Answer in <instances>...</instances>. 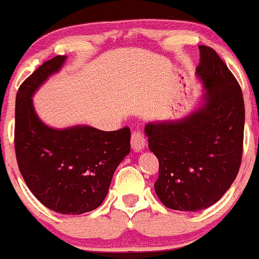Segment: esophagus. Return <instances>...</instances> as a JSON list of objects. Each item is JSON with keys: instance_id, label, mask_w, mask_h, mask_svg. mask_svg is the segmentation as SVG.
<instances>
[{"instance_id": "34e87169", "label": "esophagus", "mask_w": 259, "mask_h": 259, "mask_svg": "<svg viewBox=\"0 0 259 259\" xmlns=\"http://www.w3.org/2000/svg\"><path fill=\"white\" fill-rule=\"evenodd\" d=\"M131 145H132V148L135 151H140L145 147L146 145V137L145 133L140 130H135L132 132V136H131Z\"/></svg>"}]
</instances>
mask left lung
Here are the masks:
<instances>
[{"instance_id":"obj_1","label":"left lung","mask_w":259,"mask_h":259,"mask_svg":"<svg viewBox=\"0 0 259 259\" xmlns=\"http://www.w3.org/2000/svg\"><path fill=\"white\" fill-rule=\"evenodd\" d=\"M197 74L204 105L178 122L148 123V147L159 162L154 189L170 209L201 210L222 198L238 175L243 153L241 86L214 50L199 46Z\"/></svg>"}]
</instances>
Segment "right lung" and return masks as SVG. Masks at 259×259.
I'll return each instance as SVG.
<instances>
[{
	"label": "right lung",
	"mask_w": 259,
	"mask_h": 259,
	"mask_svg": "<svg viewBox=\"0 0 259 259\" xmlns=\"http://www.w3.org/2000/svg\"><path fill=\"white\" fill-rule=\"evenodd\" d=\"M56 56L22 82L16 96L15 152L18 168L33 196L47 208L81 214L101 206L112 176L131 151V131L93 127L53 130L42 123L31 96L65 62Z\"/></svg>",
	"instance_id": "right-lung-1"
}]
</instances>
